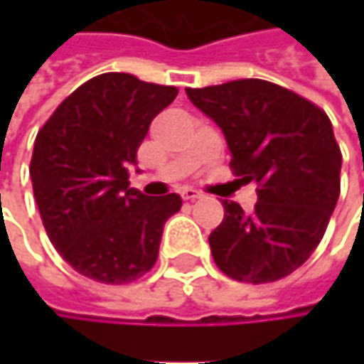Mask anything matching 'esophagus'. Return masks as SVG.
Here are the masks:
<instances>
[{"mask_svg":"<svg viewBox=\"0 0 364 364\" xmlns=\"http://www.w3.org/2000/svg\"><path fill=\"white\" fill-rule=\"evenodd\" d=\"M203 194L198 192V190H194V188H184L182 190V198L184 200H196V198H200Z\"/></svg>","mask_w":364,"mask_h":364,"instance_id":"34e87169","label":"esophagus"}]
</instances>
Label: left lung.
I'll return each mask as SVG.
<instances>
[{
	"label": "left lung",
	"mask_w": 364,
	"mask_h": 364,
	"mask_svg": "<svg viewBox=\"0 0 364 364\" xmlns=\"http://www.w3.org/2000/svg\"><path fill=\"white\" fill-rule=\"evenodd\" d=\"M186 95L225 133L232 172L257 184L251 213L223 203L225 218L208 237L218 269L247 284L296 272L322 241L341 194L343 154L328 115L261 78Z\"/></svg>",
	"instance_id": "8db88e82"
}]
</instances>
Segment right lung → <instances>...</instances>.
Here are the masks:
<instances>
[{"instance_id": "1", "label": "right lung", "mask_w": 364, "mask_h": 364, "mask_svg": "<svg viewBox=\"0 0 364 364\" xmlns=\"http://www.w3.org/2000/svg\"><path fill=\"white\" fill-rule=\"evenodd\" d=\"M176 95V87L105 73L68 95L36 135V204L54 249L80 275L121 286L154 267L182 198L129 188V166Z\"/></svg>"}]
</instances>
